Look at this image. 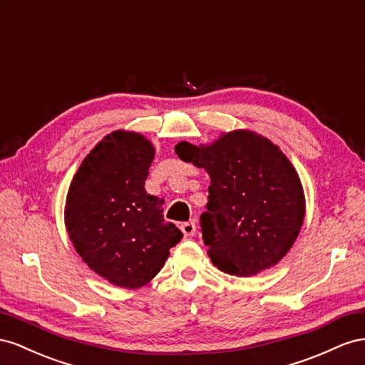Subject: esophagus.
Segmentation results:
<instances>
[{"instance_id":"34e87169","label":"esophagus","mask_w":365,"mask_h":365,"mask_svg":"<svg viewBox=\"0 0 365 365\" xmlns=\"http://www.w3.org/2000/svg\"><path fill=\"white\" fill-rule=\"evenodd\" d=\"M182 232L185 234V237H192L195 234V223L194 222H186L180 225Z\"/></svg>"}]
</instances>
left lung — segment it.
<instances>
[{
  "mask_svg": "<svg viewBox=\"0 0 365 365\" xmlns=\"http://www.w3.org/2000/svg\"><path fill=\"white\" fill-rule=\"evenodd\" d=\"M175 154L211 177L200 226L214 266L237 277L275 266L297 240L306 212L299 177L277 145L235 130L207 147L177 143Z\"/></svg>",
  "mask_w": 365,
  "mask_h": 365,
  "instance_id": "obj_1",
  "label": "left lung"
}]
</instances>
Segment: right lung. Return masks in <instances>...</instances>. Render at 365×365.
<instances>
[{
	"label": "right lung",
	"instance_id": "right-lung-1",
	"mask_svg": "<svg viewBox=\"0 0 365 365\" xmlns=\"http://www.w3.org/2000/svg\"><path fill=\"white\" fill-rule=\"evenodd\" d=\"M153 159L142 134L113 131L81 163L67 194L66 226L76 252L119 287L147 284L183 237L165 222V200L145 191Z\"/></svg>",
	"mask_w": 365,
	"mask_h": 365
}]
</instances>
